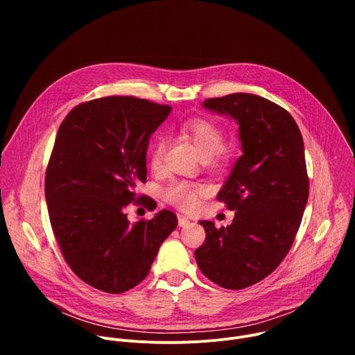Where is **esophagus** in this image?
<instances>
[{
	"label": "esophagus",
	"mask_w": 355,
	"mask_h": 355,
	"mask_svg": "<svg viewBox=\"0 0 355 355\" xmlns=\"http://www.w3.org/2000/svg\"><path fill=\"white\" fill-rule=\"evenodd\" d=\"M191 223V220L188 219V218H185V216H178V226L180 227H185V226H188Z\"/></svg>",
	"instance_id": "1"
}]
</instances>
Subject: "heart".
<instances>
[{"label": "heart", "instance_id": "b5f03b06", "mask_svg": "<svg viewBox=\"0 0 355 355\" xmlns=\"http://www.w3.org/2000/svg\"><path fill=\"white\" fill-rule=\"evenodd\" d=\"M180 132L185 136L196 148L202 159H212L219 155L225 147L226 136L223 129L214 121L205 118H191L184 121L180 125ZM164 153V140L157 139L150 150V166L153 168H159L162 164ZM200 193V188L187 184V182H174L168 187L166 196L170 202L177 207L189 211L195 208L198 195Z\"/></svg>", "mask_w": 355, "mask_h": 355}]
</instances>
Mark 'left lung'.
Listing matches in <instances>:
<instances>
[{
    "mask_svg": "<svg viewBox=\"0 0 355 355\" xmlns=\"http://www.w3.org/2000/svg\"><path fill=\"white\" fill-rule=\"evenodd\" d=\"M205 110L239 125L243 155L218 192L232 225L200 220L205 243L195 260L207 278L226 289H243L268 277L285 259L309 196L300 130L288 111L247 92L209 98Z\"/></svg>",
    "mask_w": 355,
    "mask_h": 355,
    "instance_id": "obj_1",
    "label": "left lung"
}]
</instances>
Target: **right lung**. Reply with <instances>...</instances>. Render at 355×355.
I'll return each mask as SVG.
<instances>
[{"instance_id":"obj_1","label":"right lung","mask_w":355,"mask_h":355,"mask_svg":"<svg viewBox=\"0 0 355 355\" xmlns=\"http://www.w3.org/2000/svg\"><path fill=\"white\" fill-rule=\"evenodd\" d=\"M171 107L135 96L77 105L62 122L44 178L53 233L63 257L85 284L121 293L148 274L162 243L177 227L174 212L130 225V202L148 205L136 185L147 177L150 136Z\"/></svg>"}]
</instances>
